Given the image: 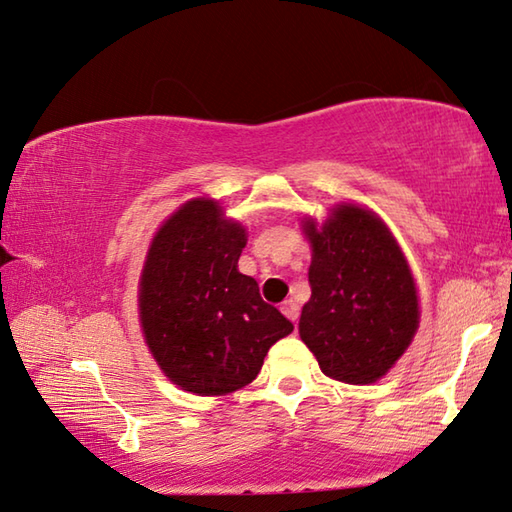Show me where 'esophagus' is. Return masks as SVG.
<instances>
[{
    "mask_svg": "<svg viewBox=\"0 0 512 512\" xmlns=\"http://www.w3.org/2000/svg\"><path fill=\"white\" fill-rule=\"evenodd\" d=\"M281 312H284L286 314V317L292 321V323H297V319H299V306H297V303L295 301H286L284 303V306H281Z\"/></svg>",
    "mask_w": 512,
    "mask_h": 512,
    "instance_id": "obj_1",
    "label": "esophagus"
}]
</instances>
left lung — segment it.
<instances>
[{
  "mask_svg": "<svg viewBox=\"0 0 512 512\" xmlns=\"http://www.w3.org/2000/svg\"><path fill=\"white\" fill-rule=\"evenodd\" d=\"M301 224L312 246L301 341L325 376L374 383L405 354L420 323L407 259L385 222L358 204H336L321 226L312 217Z\"/></svg>",
  "mask_w": 512,
  "mask_h": 512,
  "instance_id": "1",
  "label": "left lung"
}]
</instances>
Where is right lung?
Masks as SVG:
<instances>
[{
    "mask_svg": "<svg viewBox=\"0 0 512 512\" xmlns=\"http://www.w3.org/2000/svg\"><path fill=\"white\" fill-rule=\"evenodd\" d=\"M246 228L222 206L195 198L151 239L138 284L145 343L162 372L184 391L224 396L253 383L292 323L237 270Z\"/></svg>",
    "mask_w": 512,
    "mask_h": 512,
    "instance_id": "right-lung-1",
    "label": "right lung"
}]
</instances>
